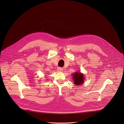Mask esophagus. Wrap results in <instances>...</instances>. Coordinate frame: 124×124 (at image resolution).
<instances>
[{
  "instance_id": "obj_1",
  "label": "esophagus",
  "mask_w": 124,
  "mask_h": 124,
  "mask_svg": "<svg viewBox=\"0 0 124 124\" xmlns=\"http://www.w3.org/2000/svg\"><path fill=\"white\" fill-rule=\"evenodd\" d=\"M57 71H58V72H62L63 70V69L61 67H58V68H57Z\"/></svg>"
}]
</instances>
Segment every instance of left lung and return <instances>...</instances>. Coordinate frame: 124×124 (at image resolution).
<instances>
[{"instance_id": "1", "label": "left lung", "mask_w": 124, "mask_h": 124, "mask_svg": "<svg viewBox=\"0 0 124 124\" xmlns=\"http://www.w3.org/2000/svg\"><path fill=\"white\" fill-rule=\"evenodd\" d=\"M72 75L74 81V83L76 85H79L83 83V82L84 81V77L82 73L79 72H77L75 74H72Z\"/></svg>"}]
</instances>
